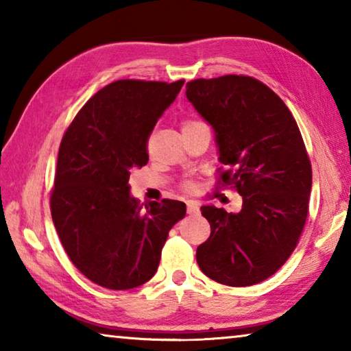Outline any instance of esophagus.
<instances>
[{
    "label": "esophagus",
    "instance_id": "1",
    "mask_svg": "<svg viewBox=\"0 0 351 351\" xmlns=\"http://www.w3.org/2000/svg\"><path fill=\"white\" fill-rule=\"evenodd\" d=\"M187 213L189 215H198L199 213L198 204L193 203V201H187Z\"/></svg>",
    "mask_w": 351,
    "mask_h": 351
}]
</instances>
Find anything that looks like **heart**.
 Masks as SVG:
<instances>
[{"label":"heart","instance_id":"heart-1","mask_svg":"<svg viewBox=\"0 0 351 351\" xmlns=\"http://www.w3.org/2000/svg\"><path fill=\"white\" fill-rule=\"evenodd\" d=\"M199 122H193V121H187L182 123V130L184 128H189V127H193V125H198ZM184 189H190V184H184Z\"/></svg>","mask_w":351,"mask_h":351}]
</instances>
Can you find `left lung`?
Segmentation results:
<instances>
[{"mask_svg":"<svg viewBox=\"0 0 351 351\" xmlns=\"http://www.w3.org/2000/svg\"><path fill=\"white\" fill-rule=\"evenodd\" d=\"M186 88L215 132L226 167L218 184L243 198L239 213L201 207L210 237L197 249L198 266L218 283L251 287L280 269L299 243L310 204V158L288 106L260 80L230 74Z\"/></svg>","mask_w":351,"mask_h":351,"instance_id":"obj_1","label":"left lung"}]
</instances>
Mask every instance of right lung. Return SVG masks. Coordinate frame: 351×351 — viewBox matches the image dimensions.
<instances>
[{"label":"right lung","instance_id":"add662e5","mask_svg":"<svg viewBox=\"0 0 351 351\" xmlns=\"http://www.w3.org/2000/svg\"><path fill=\"white\" fill-rule=\"evenodd\" d=\"M184 80H117L83 105L58 148L51 213L69 260L108 289H132L158 271L170 229L186 215L175 199L145 209L130 173L148 162L147 142Z\"/></svg>","mask_w":351,"mask_h":351}]
</instances>
